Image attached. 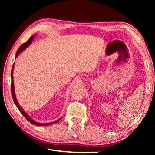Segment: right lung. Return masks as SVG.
<instances>
[{
	"mask_svg": "<svg viewBox=\"0 0 155 155\" xmlns=\"http://www.w3.org/2000/svg\"><path fill=\"white\" fill-rule=\"evenodd\" d=\"M33 37L34 36H31V38L28 39L27 41H26L25 43L22 44V45H21L19 48L18 49V51L16 52V54H15V58L18 57V54H19L20 52H22L23 50H25L27 47L29 45V44L31 43V41H32L33 39ZM13 70H14V65H13L12 66V73H11V77H12V83H11V91H12V98H13V100H14V102L15 105H16V107H18V109H19V111L22 113V114L24 115V117H25V118L27 119L28 122H30V123H31V124H33V125H36V126H47V125H51V124H54V123H56L57 122H59L60 120H61V118H60L59 120H57V121L55 122H51V123H46V124H42V123H38V122H36L34 121V120H31L29 117L28 116V115L26 114V113L23 111V110L22 109V108H21L20 106L19 105V104L17 102V100H16V98H15V90H14V80H13Z\"/></svg>",
	"mask_w": 155,
	"mask_h": 155,
	"instance_id": "obj_1",
	"label": "right lung"
}]
</instances>
